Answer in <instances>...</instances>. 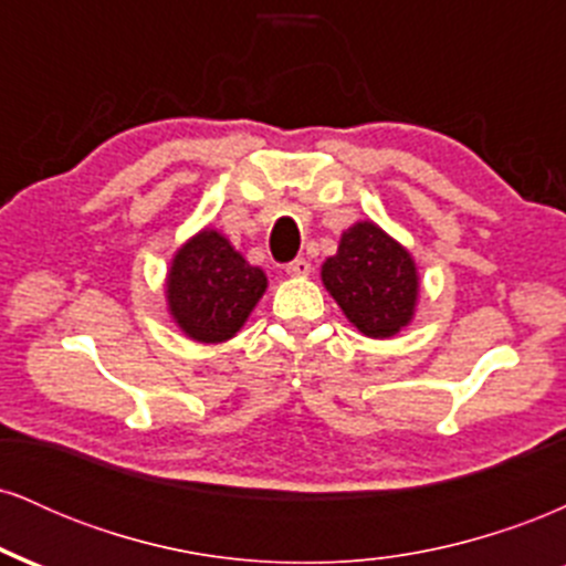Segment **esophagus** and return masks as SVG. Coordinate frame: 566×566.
<instances>
[{"mask_svg": "<svg viewBox=\"0 0 566 566\" xmlns=\"http://www.w3.org/2000/svg\"><path fill=\"white\" fill-rule=\"evenodd\" d=\"M287 274L290 276H308L311 274V263L305 261V258H295V261L287 265Z\"/></svg>", "mask_w": 566, "mask_h": 566, "instance_id": "obj_1", "label": "esophagus"}]
</instances>
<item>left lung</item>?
Listing matches in <instances>:
<instances>
[{
  "mask_svg": "<svg viewBox=\"0 0 566 566\" xmlns=\"http://www.w3.org/2000/svg\"><path fill=\"white\" fill-rule=\"evenodd\" d=\"M322 284L361 335L386 340L415 319L420 274L405 244L373 220L343 231L335 255L322 263Z\"/></svg>",
  "mask_w": 566,
  "mask_h": 566,
  "instance_id": "8db88e82",
  "label": "left lung"
}]
</instances>
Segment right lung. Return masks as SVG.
Instances as JSON below:
<instances>
[{
  "mask_svg": "<svg viewBox=\"0 0 566 566\" xmlns=\"http://www.w3.org/2000/svg\"><path fill=\"white\" fill-rule=\"evenodd\" d=\"M269 279L250 265L218 229H201L175 252L167 271V311L191 340H231L263 297Z\"/></svg>",
  "mask_w": 566,
  "mask_h": 566,
  "instance_id": "add662e5",
  "label": "right lung"
}]
</instances>
